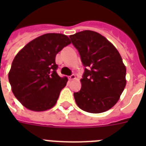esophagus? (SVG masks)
Masks as SVG:
<instances>
[{
    "instance_id": "esophagus-1",
    "label": "esophagus",
    "mask_w": 146,
    "mask_h": 146,
    "mask_svg": "<svg viewBox=\"0 0 146 146\" xmlns=\"http://www.w3.org/2000/svg\"><path fill=\"white\" fill-rule=\"evenodd\" d=\"M75 79H76V76H75V74H72V75L70 76V77H69V80H75Z\"/></svg>"
}]
</instances>
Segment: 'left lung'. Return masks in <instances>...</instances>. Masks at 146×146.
Returning a JSON list of instances; mask_svg holds the SVG:
<instances>
[{
  "label": "left lung",
  "mask_w": 146,
  "mask_h": 146,
  "mask_svg": "<svg viewBox=\"0 0 146 146\" xmlns=\"http://www.w3.org/2000/svg\"><path fill=\"white\" fill-rule=\"evenodd\" d=\"M84 66L82 87L73 96L78 107L102 113L117 102L126 86V67L116 48L99 33L90 30L70 36Z\"/></svg>",
  "instance_id": "left-lung-1"
}]
</instances>
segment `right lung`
<instances>
[{
    "label": "right lung",
    "instance_id": "obj_1",
    "mask_svg": "<svg viewBox=\"0 0 146 146\" xmlns=\"http://www.w3.org/2000/svg\"><path fill=\"white\" fill-rule=\"evenodd\" d=\"M70 44L66 35L48 33L31 41L16 55L8 79L13 95L26 108L43 111L57 103L68 80L57 74L55 57Z\"/></svg>",
    "mask_w": 146,
    "mask_h": 146
}]
</instances>
